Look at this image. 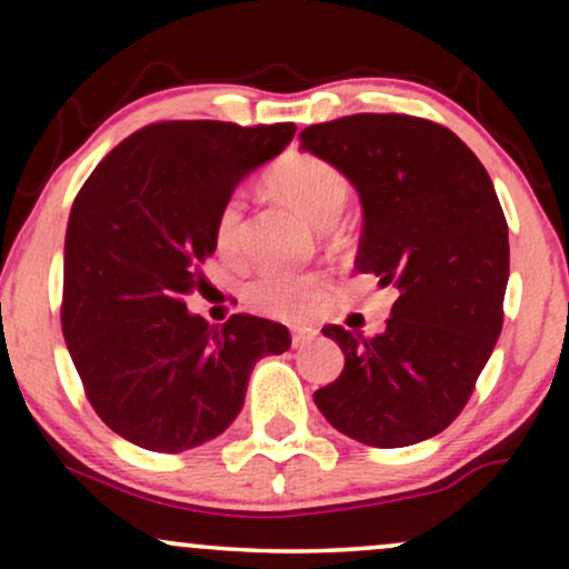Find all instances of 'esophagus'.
Returning a JSON list of instances; mask_svg holds the SVG:
<instances>
[{
  "mask_svg": "<svg viewBox=\"0 0 569 569\" xmlns=\"http://www.w3.org/2000/svg\"><path fill=\"white\" fill-rule=\"evenodd\" d=\"M316 339V329H292V347H306Z\"/></svg>",
  "mask_w": 569,
  "mask_h": 569,
  "instance_id": "obj_1",
  "label": "esophagus"
}]
</instances>
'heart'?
Returning <instances> with one entry per match:
<instances>
[{
    "instance_id": "heart-1",
    "label": "heart",
    "mask_w": 569,
    "mask_h": 569,
    "mask_svg": "<svg viewBox=\"0 0 569 569\" xmlns=\"http://www.w3.org/2000/svg\"><path fill=\"white\" fill-rule=\"evenodd\" d=\"M267 186L316 228H331L349 199L345 173L310 152H290L277 160L267 173ZM243 214L246 204L240 193L224 199L217 212L214 246L224 259H238L243 253ZM326 287L329 279L321 271H267L248 284L246 298L261 313L295 321L308 316L323 300Z\"/></svg>"
}]
</instances>
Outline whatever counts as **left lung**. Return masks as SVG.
<instances>
[{"mask_svg":"<svg viewBox=\"0 0 569 569\" xmlns=\"http://www.w3.org/2000/svg\"><path fill=\"white\" fill-rule=\"evenodd\" d=\"M300 147L360 193L355 267L399 290L378 337L326 326L347 362L313 401L365 446H415L461 415L502 331L510 246L492 178L453 131L407 113L313 123Z\"/></svg>","mask_w":569,"mask_h":569,"instance_id":"1","label":"left lung"}]
</instances>
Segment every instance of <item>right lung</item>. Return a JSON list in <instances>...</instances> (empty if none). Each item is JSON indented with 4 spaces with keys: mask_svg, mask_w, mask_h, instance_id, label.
Returning <instances> with one entry per match:
<instances>
[{
    "mask_svg": "<svg viewBox=\"0 0 569 569\" xmlns=\"http://www.w3.org/2000/svg\"><path fill=\"white\" fill-rule=\"evenodd\" d=\"M295 123L158 121L113 147L77 193L64 240L61 331L96 415L123 440L181 453L243 407L253 365L290 331L186 310L204 287L214 220L240 178L290 144Z\"/></svg>",
    "mask_w": 569,
    "mask_h": 569,
    "instance_id": "obj_1",
    "label": "right lung"
}]
</instances>
